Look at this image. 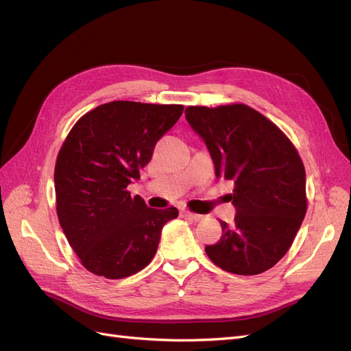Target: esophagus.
<instances>
[{
	"label": "esophagus",
	"instance_id": "obj_1",
	"mask_svg": "<svg viewBox=\"0 0 351 351\" xmlns=\"http://www.w3.org/2000/svg\"><path fill=\"white\" fill-rule=\"evenodd\" d=\"M180 215L184 217V218H187V219H192V221H200V219H202V215L193 214V212L186 210V209H182V210H180Z\"/></svg>",
	"mask_w": 351,
	"mask_h": 351
}]
</instances>
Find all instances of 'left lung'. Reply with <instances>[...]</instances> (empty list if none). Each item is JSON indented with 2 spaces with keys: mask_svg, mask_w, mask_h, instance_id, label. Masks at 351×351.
<instances>
[{
  "mask_svg": "<svg viewBox=\"0 0 351 351\" xmlns=\"http://www.w3.org/2000/svg\"><path fill=\"white\" fill-rule=\"evenodd\" d=\"M186 120L204 139L218 178L231 180L234 222L205 252L217 267L258 275L289 252L306 215V173L294 145L267 117L244 104L187 107Z\"/></svg>",
  "mask_w": 351,
  "mask_h": 351,
  "instance_id": "8db88e82",
  "label": "left lung"
}]
</instances>
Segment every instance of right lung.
<instances>
[{
  "instance_id": "right-lung-1",
  "label": "right lung",
  "mask_w": 351,
  "mask_h": 351,
  "mask_svg": "<svg viewBox=\"0 0 351 351\" xmlns=\"http://www.w3.org/2000/svg\"><path fill=\"white\" fill-rule=\"evenodd\" d=\"M183 105L112 101L73 125L57 156L54 183L60 226L89 272L130 277L151 263L162 227L177 208L154 209L127 186L139 180L156 142Z\"/></svg>"
}]
</instances>
